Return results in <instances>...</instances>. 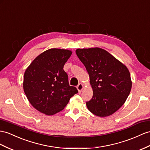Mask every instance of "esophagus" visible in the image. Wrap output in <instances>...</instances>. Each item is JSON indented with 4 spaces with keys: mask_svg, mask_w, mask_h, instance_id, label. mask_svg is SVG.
<instances>
[{
    "mask_svg": "<svg viewBox=\"0 0 150 150\" xmlns=\"http://www.w3.org/2000/svg\"><path fill=\"white\" fill-rule=\"evenodd\" d=\"M76 88H77L79 92H82V91L83 89V85L82 83H79V85L76 86Z\"/></svg>",
    "mask_w": 150,
    "mask_h": 150,
    "instance_id": "obj_1",
    "label": "esophagus"
}]
</instances>
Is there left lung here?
Wrapping results in <instances>:
<instances>
[{
  "label": "left lung",
  "mask_w": 150,
  "mask_h": 150,
  "mask_svg": "<svg viewBox=\"0 0 150 150\" xmlns=\"http://www.w3.org/2000/svg\"><path fill=\"white\" fill-rule=\"evenodd\" d=\"M76 54L89 74L93 96L86 102L88 110L101 117L110 116L124 104L132 87L125 64L99 47L77 49Z\"/></svg>",
  "instance_id": "obj_1"
}]
</instances>
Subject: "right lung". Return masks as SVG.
Wrapping results in <instances>:
<instances>
[{
  "instance_id": "right-lung-1",
  "label": "right lung",
  "mask_w": 150,
  "mask_h": 150,
  "mask_svg": "<svg viewBox=\"0 0 150 150\" xmlns=\"http://www.w3.org/2000/svg\"><path fill=\"white\" fill-rule=\"evenodd\" d=\"M72 54L70 50L50 49L40 54L26 68L23 90L34 108L47 115L63 110L74 94L75 87L69 85L63 67Z\"/></svg>"
}]
</instances>
